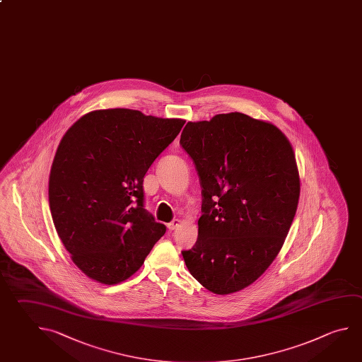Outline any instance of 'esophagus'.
Instances as JSON below:
<instances>
[{"instance_id":"esophagus-1","label":"esophagus","mask_w":362,"mask_h":362,"mask_svg":"<svg viewBox=\"0 0 362 362\" xmlns=\"http://www.w3.org/2000/svg\"><path fill=\"white\" fill-rule=\"evenodd\" d=\"M179 226H180V220H178V218H175V220H173L172 222L168 223V228H169L170 231L175 230V228H179Z\"/></svg>"}]
</instances>
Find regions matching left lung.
I'll use <instances>...</instances> for the list:
<instances>
[{"label": "left lung", "mask_w": 362, "mask_h": 362, "mask_svg": "<svg viewBox=\"0 0 362 362\" xmlns=\"http://www.w3.org/2000/svg\"><path fill=\"white\" fill-rule=\"evenodd\" d=\"M180 145L202 187L198 239L182 252L185 266L209 291H240L272 264L296 214L291 144L272 123L234 112L188 122Z\"/></svg>", "instance_id": "obj_1"}]
</instances>
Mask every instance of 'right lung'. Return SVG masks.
I'll use <instances>...</instances> for the list:
<instances>
[{"label":"right lung","mask_w":362,"mask_h":362,"mask_svg":"<svg viewBox=\"0 0 362 362\" xmlns=\"http://www.w3.org/2000/svg\"><path fill=\"white\" fill-rule=\"evenodd\" d=\"M184 123L100 109L64 134L49 174V207L71 259L89 279L126 281L165 234V225L144 209V178Z\"/></svg>","instance_id":"add662e5"}]
</instances>
